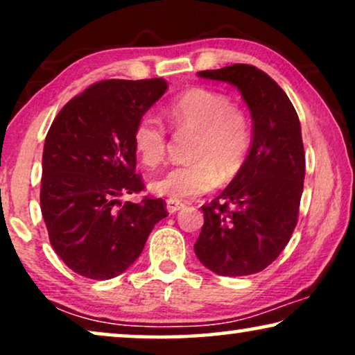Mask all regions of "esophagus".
I'll return each instance as SVG.
<instances>
[{"label":"esophagus","mask_w":355,"mask_h":355,"mask_svg":"<svg viewBox=\"0 0 355 355\" xmlns=\"http://www.w3.org/2000/svg\"><path fill=\"white\" fill-rule=\"evenodd\" d=\"M181 208H184V203L176 202V200H166V210L171 213V215L181 210Z\"/></svg>","instance_id":"esophagus-1"}]
</instances>
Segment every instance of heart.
<instances>
[{
    "mask_svg": "<svg viewBox=\"0 0 355 355\" xmlns=\"http://www.w3.org/2000/svg\"><path fill=\"white\" fill-rule=\"evenodd\" d=\"M174 129L193 130L192 163L168 169L150 182L152 192L169 200H186L210 192L221 178H234L252 147V125L244 111L221 92L192 87L166 106ZM168 135L153 114L145 113L132 130V148L147 168H157L166 155Z\"/></svg>",
    "mask_w": 355,
    "mask_h": 355,
    "instance_id": "heart-1",
    "label": "heart"
}]
</instances>
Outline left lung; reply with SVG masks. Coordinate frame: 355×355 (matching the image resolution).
<instances>
[{"label": "left lung", "instance_id": "8db88e82", "mask_svg": "<svg viewBox=\"0 0 355 355\" xmlns=\"http://www.w3.org/2000/svg\"><path fill=\"white\" fill-rule=\"evenodd\" d=\"M198 76L237 87L250 110L254 137L241 171L202 207L193 250L216 275L259 273L278 259L297 225L305 178L299 116L284 90L255 66L232 64Z\"/></svg>", "mask_w": 355, "mask_h": 355}]
</instances>
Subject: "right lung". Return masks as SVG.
<instances>
[{
    "label": "right lung",
    "instance_id": "1",
    "mask_svg": "<svg viewBox=\"0 0 355 355\" xmlns=\"http://www.w3.org/2000/svg\"><path fill=\"white\" fill-rule=\"evenodd\" d=\"M166 89L159 77L96 82L67 101L48 130L42 215L53 249L77 275H121L142 254L153 226L168 216L162 198L119 200L145 189L135 173L132 130Z\"/></svg>",
    "mask_w": 355,
    "mask_h": 355
}]
</instances>
